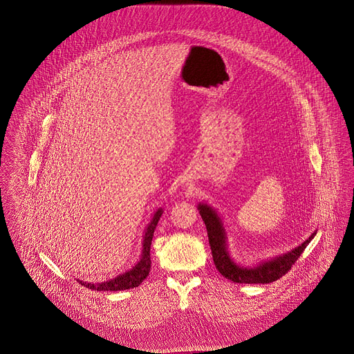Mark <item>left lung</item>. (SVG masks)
Listing matches in <instances>:
<instances>
[{
    "instance_id": "8db88e82",
    "label": "left lung",
    "mask_w": 354,
    "mask_h": 354,
    "mask_svg": "<svg viewBox=\"0 0 354 354\" xmlns=\"http://www.w3.org/2000/svg\"><path fill=\"white\" fill-rule=\"evenodd\" d=\"M198 209L207 228L209 247L216 270H219L225 279L239 284H270L279 280L299 260L306 245L316 235V232L312 234V236H309V239H306L300 247L283 256L274 257L273 260L266 261L254 268H243L239 267L228 254L225 247V232L218 214L207 204H199Z\"/></svg>"
}]
</instances>
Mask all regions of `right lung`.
I'll use <instances>...</instances> for the list:
<instances>
[{"instance_id":"1","label":"right lung","mask_w":354,"mask_h":354,"mask_svg":"<svg viewBox=\"0 0 354 354\" xmlns=\"http://www.w3.org/2000/svg\"><path fill=\"white\" fill-rule=\"evenodd\" d=\"M163 211L162 208H159L153 218H152L151 223L149 224L146 234H145V240H143V252H142V259L135 266L134 268L123 274H120L118 277L110 280V281H104L101 284H87L84 281H80L82 286L90 289H95V290H123V289H130V288H135V286H140V283L149 276V272L151 268V257H150V248H151L152 236L155 232V228L158 225V221L160 219Z\"/></svg>"}]
</instances>
